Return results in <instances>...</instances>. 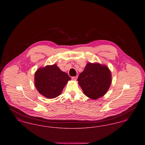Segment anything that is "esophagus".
<instances>
[{"label":"esophagus","instance_id":"1","mask_svg":"<svg viewBox=\"0 0 145 145\" xmlns=\"http://www.w3.org/2000/svg\"><path fill=\"white\" fill-rule=\"evenodd\" d=\"M77 78H78V76H72V79L73 80H76L77 79Z\"/></svg>","mask_w":145,"mask_h":145}]
</instances>
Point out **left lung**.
Instances as JSON below:
<instances>
[{
  "label": "left lung",
  "mask_w": 145,
  "mask_h": 145,
  "mask_svg": "<svg viewBox=\"0 0 145 145\" xmlns=\"http://www.w3.org/2000/svg\"><path fill=\"white\" fill-rule=\"evenodd\" d=\"M109 69L99 63H88L77 80L84 94L92 99L104 96L111 83Z\"/></svg>",
  "instance_id": "8db88e82"
}]
</instances>
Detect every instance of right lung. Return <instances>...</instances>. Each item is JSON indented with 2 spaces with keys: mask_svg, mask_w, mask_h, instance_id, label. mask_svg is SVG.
<instances>
[{
  "mask_svg": "<svg viewBox=\"0 0 145 145\" xmlns=\"http://www.w3.org/2000/svg\"><path fill=\"white\" fill-rule=\"evenodd\" d=\"M71 78L54 64L40 68L35 74V85L37 91L48 98L59 96Z\"/></svg>",
  "mask_w": 145,
  "mask_h": 145,
  "instance_id": "right-lung-1",
  "label": "right lung"
}]
</instances>
